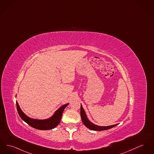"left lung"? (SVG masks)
I'll return each mask as SVG.
<instances>
[{
    "mask_svg": "<svg viewBox=\"0 0 154 154\" xmlns=\"http://www.w3.org/2000/svg\"><path fill=\"white\" fill-rule=\"evenodd\" d=\"M80 113H81V117H82V121L84 125L87 127V128H90L91 130H95V131H102V130H108L111 128H113L116 126L118 125V124L112 125V126H99L97 125H95L93 123H92L90 121L87 119L86 114L82 108V105H81V110H80Z\"/></svg>",
    "mask_w": 154,
    "mask_h": 154,
    "instance_id": "obj_1",
    "label": "left lung"
}]
</instances>
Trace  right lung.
I'll return each instance as SVG.
<instances>
[{
	"mask_svg": "<svg viewBox=\"0 0 154 154\" xmlns=\"http://www.w3.org/2000/svg\"><path fill=\"white\" fill-rule=\"evenodd\" d=\"M69 105V103L65 104L62 107L59 109L55 113L54 115L48 119L45 120H36V119H32L31 118H28L27 116L21 110L17 102H16V106L18 112V115L25 122H26L28 125L38 130H46L54 128V127L57 126L61 120L63 112L64 109Z\"/></svg>",
	"mask_w": 154,
	"mask_h": 154,
	"instance_id": "add662e5",
	"label": "right lung"
}]
</instances>
